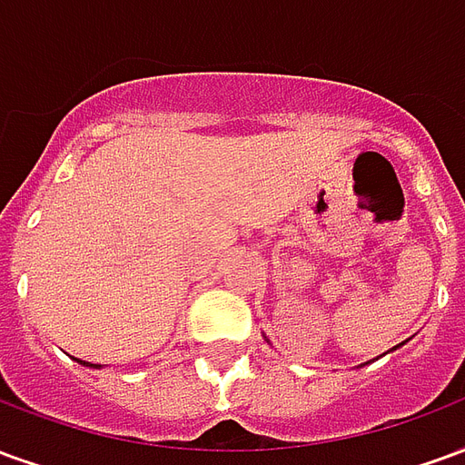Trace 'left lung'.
Segmentation results:
<instances>
[{"label": "left lung", "mask_w": 465, "mask_h": 465, "mask_svg": "<svg viewBox=\"0 0 465 465\" xmlns=\"http://www.w3.org/2000/svg\"><path fill=\"white\" fill-rule=\"evenodd\" d=\"M266 341H269V339H266ZM403 343H406V341H403ZM403 343H399V346H393V349H391V351H396V349H401V346H403ZM363 366H366V363H363Z\"/></svg>", "instance_id": "left-lung-1"}]
</instances>
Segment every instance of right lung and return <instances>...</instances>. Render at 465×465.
I'll return each instance as SVG.
<instances>
[{"mask_svg":"<svg viewBox=\"0 0 465 465\" xmlns=\"http://www.w3.org/2000/svg\"><path fill=\"white\" fill-rule=\"evenodd\" d=\"M76 363H82V366H89V369H99V366H96V363H89V361H79V359H74Z\"/></svg>","mask_w":465,"mask_h":465,"instance_id":"right-lung-1","label":"right lung"}]
</instances>
